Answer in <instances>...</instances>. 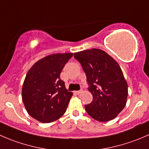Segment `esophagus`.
Masks as SVG:
<instances>
[{"mask_svg": "<svg viewBox=\"0 0 149 149\" xmlns=\"http://www.w3.org/2000/svg\"><path fill=\"white\" fill-rule=\"evenodd\" d=\"M82 89H81V90H79V91H75V94H80L82 92Z\"/></svg>", "mask_w": 149, "mask_h": 149, "instance_id": "obj_1", "label": "esophagus"}]
</instances>
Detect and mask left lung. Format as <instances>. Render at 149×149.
I'll return each mask as SVG.
<instances>
[{"label":"left lung","mask_w":149,"mask_h":149,"mask_svg":"<svg viewBox=\"0 0 149 149\" xmlns=\"http://www.w3.org/2000/svg\"><path fill=\"white\" fill-rule=\"evenodd\" d=\"M83 68L93 95L91 103L85 105L87 113L96 120H111L125 107L127 84L118 63L107 52L91 49L74 53Z\"/></svg>","instance_id":"left-lung-1"}]
</instances>
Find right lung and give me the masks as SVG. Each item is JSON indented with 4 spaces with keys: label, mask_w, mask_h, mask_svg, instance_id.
<instances>
[{
    "label": "right lung",
    "mask_w": 149,
    "mask_h": 149,
    "mask_svg": "<svg viewBox=\"0 0 149 149\" xmlns=\"http://www.w3.org/2000/svg\"><path fill=\"white\" fill-rule=\"evenodd\" d=\"M73 53L48 55L31 66L22 87V100L30 116L41 123H51L65 112L73 93L60 78Z\"/></svg>",
    "instance_id": "obj_1"
}]
</instances>
